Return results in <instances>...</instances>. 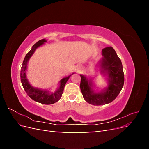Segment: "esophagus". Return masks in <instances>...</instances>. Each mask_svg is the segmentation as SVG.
Here are the masks:
<instances>
[{
    "mask_svg": "<svg viewBox=\"0 0 149 149\" xmlns=\"http://www.w3.org/2000/svg\"><path fill=\"white\" fill-rule=\"evenodd\" d=\"M80 69H81V66H78V69H77V70H78V71H79V70H80Z\"/></svg>",
    "mask_w": 149,
    "mask_h": 149,
    "instance_id": "34e87169",
    "label": "esophagus"
}]
</instances>
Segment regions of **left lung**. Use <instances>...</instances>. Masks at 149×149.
Returning a JSON list of instances; mask_svg holds the SVG:
<instances>
[{"instance_id": "8db88e82", "label": "left lung", "mask_w": 149, "mask_h": 149, "mask_svg": "<svg viewBox=\"0 0 149 149\" xmlns=\"http://www.w3.org/2000/svg\"><path fill=\"white\" fill-rule=\"evenodd\" d=\"M102 58L100 61L101 73L108 75V86L100 93H95L92 89V80H88L81 74L80 88L84 100L94 106L106 104L113 101L120 93L124 83L123 65L112 47L102 50Z\"/></svg>"}]
</instances>
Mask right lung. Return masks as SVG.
<instances>
[{
    "label": "right lung",
    "mask_w": 149,
    "mask_h": 149,
    "mask_svg": "<svg viewBox=\"0 0 149 149\" xmlns=\"http://www.w3.org/2000/svg\"><path fill=\"white\" fill-rule=\"evenodd\" d=\"M46 42L47 40L45 39L39 40L38 42H37L35 45H33L32 48L30 49V51L26 54L21 68L20 79L24 89H25V92L31 99H32L35 101L43 104L48 105L55 103L56 102L60 100V98L62 96V94L63 93L64 88L66 82L68 81L70 76L74 73L67 76V77L61 79L60 81V84L59 86V89H57L54 93H49V91H46V90H42L41 89L33 88L32 86H31L30 84L28 79H26V76L27 63L30 57L32 56L35 49L38 47L42 46V45H43L44 43Z\"/></svg>",
    "instance_id": "add662e5"
}]
</instances>
